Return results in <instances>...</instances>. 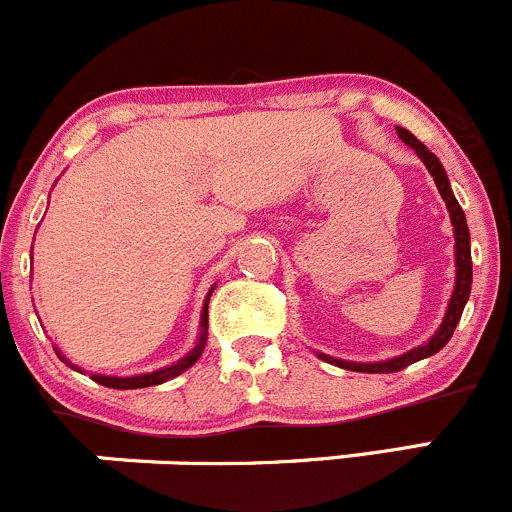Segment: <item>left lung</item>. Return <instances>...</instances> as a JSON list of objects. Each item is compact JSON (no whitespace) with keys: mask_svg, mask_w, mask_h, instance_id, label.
Listing matches in <instances>:
<instances>
[{"mask_svg":"<svg viewBox=\"0 0 512 512\" xmlns=\"http://www.w3.org/2000/svg\"><path fill=\"white\" fill-rule=\"evenodd\" d=\"M396 131H398V139L406 141V144L411 146L418 156H421V161L426 164L430 176H433L435 186H438L440 196H443L445 206H448V214H450V221H453V234H455V288H453V296H450V301H448V311H445L443 323L438 326V331L428 338V343H423V346L403 353V356L388 358V361H381V363H353V361H341V358H331V356H326V353H318V358H321V361L333 363V366H338V368H346V371L396 373V371H403V368H408L411 363L423 361V358L438 353L440 348L450 341V336H453L455 326H458L460 316H463L465 303H468L470 283H473L470 231H468V224H465L463 209H460V204L455 201L453 191H450V181H448V176H445L443 164H440L438 156H435L433 151H428V146H423L421 141L411 134V131L403 129V126H396Z\"/></svg>","mask_w":512,"mask_h":512,"instance_id":"obj_1","label":"left lung"}]
</instances>
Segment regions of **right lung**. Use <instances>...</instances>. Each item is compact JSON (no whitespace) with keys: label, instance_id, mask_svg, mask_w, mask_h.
<instances>
[{"label":"right lung","instance_id":"right-lung-1","mask_svg":"<svg viewBox=\"0 0 512 512\" xmlns=\"http://www.w3.org/2000/svg\"><path fill=\"white\" fill-rule=\"evenodd\" d=\"M211 293H214V288H211L209 296H206L204 313H201V336H199V341H196V346L191 348L189 356L179 358V361H176V363H171V366H166V368H159V371H154V373H141V376H129V378H119V376H99V373H91V381L101 383V386H106V388H116V391H129V388L159 386V383L169 381V378H176V376H179V373H184L186 368L194 366V363L199 361L201 353H204L206 336H209V333H206V331H209V298H211ZM54 351H57V348H54ZM57 356L62 358V361L67 363V366H72L74 371H79V368L74 366V363H69L67 358H64L62 353H59V351H57Z\"/></svg>","mask_w":512,"mask_h":512}]
</instances>
